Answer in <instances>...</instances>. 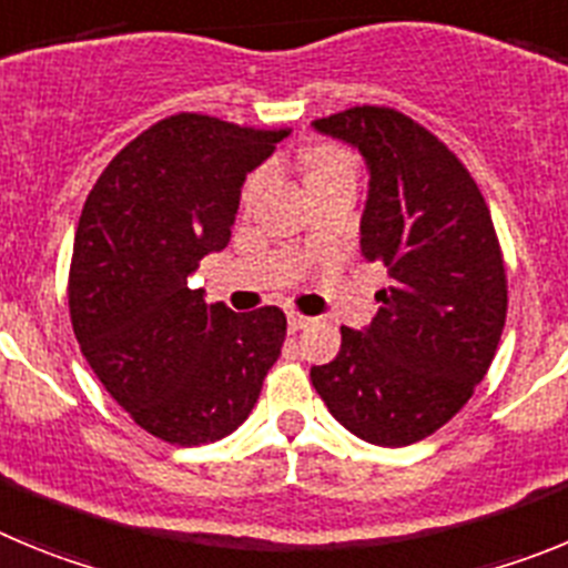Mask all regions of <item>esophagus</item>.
Here are the masks:
<instances>
[{
  "mask_svg": "<svg viewBox=\"0 0 568 568\" xmlns=\"http://www.w3.org/2000/svg\"><path fill=\"white\" fill-rule=\"evenodd\" d=\"M287 324L293 333H298V329L310 327V324H313V318H307V315H301V313H287Z\"/></svg>",
  "mask_w": 568,
  "mask_h": 568,
  "instance_id": "34e87169",
  "label": "esophagus"
}]
</instances>
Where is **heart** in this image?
<instances>
[{
	"mask_svg": "<svg viewBox=\"0 0 568 568\" xmlns=\"http://www.w3.org/2000/svg\"><path fill=\"white\" fill-rule=\"evenodd\" d=\"M338 170H353V162H349V155L341 153L335 148H318L307 155V182L313 179H321V175L338 173ZM261 184V175H255L253 182H250V195L255 193V187Z\"/></svg>",
	"mask_w": 568,
	"mask_h": 568,
	"instance_id": "obj_1",
	"label": "heart"
}]
</instances>
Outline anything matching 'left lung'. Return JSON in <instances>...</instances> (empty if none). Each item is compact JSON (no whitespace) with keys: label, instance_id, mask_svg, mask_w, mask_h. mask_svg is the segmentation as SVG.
Listing matches in <instances>:
<instances>
[{"label":"left lung","instance_id":"obj_1","mask_svg":"<svg viewBox=\"0 0 568 568\" xmlns=\"http://www.w3.org/2000/svg\"><path fill=\"white\" fill-rule=\"evenodd\" d=\"M349 144L369 173L361 255L389 287L364 329L310 369L333 418L361 440L409 446L433 435L484 381L506 324V270L478 184L409 115L349 108L313 122Z\"/></svg>","mask_w":568,"mask_h":568}]
</instances>
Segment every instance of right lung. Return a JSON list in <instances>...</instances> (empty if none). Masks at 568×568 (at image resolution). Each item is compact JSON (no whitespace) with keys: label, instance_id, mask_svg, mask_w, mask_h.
Instances as JSON below:
<instances>
[{"label":"right lung","instance_id":"right-lung-1","mask_svg":"<svg viewBox=\"0 0 568 568\" xmlns=\"http://www.w3.org/2000/svg\"><path fill=\"white\" fill-rule=\"evenodd\" d=\"M287 135L170 115L115 155L84 202L70 264L73 333L115 404L168 444L239 429L281 355L278 307L204 304L190 275L227 247L241 184Z\"/></svg>","mask_w":568,"mask_h":568}]
</instances>
